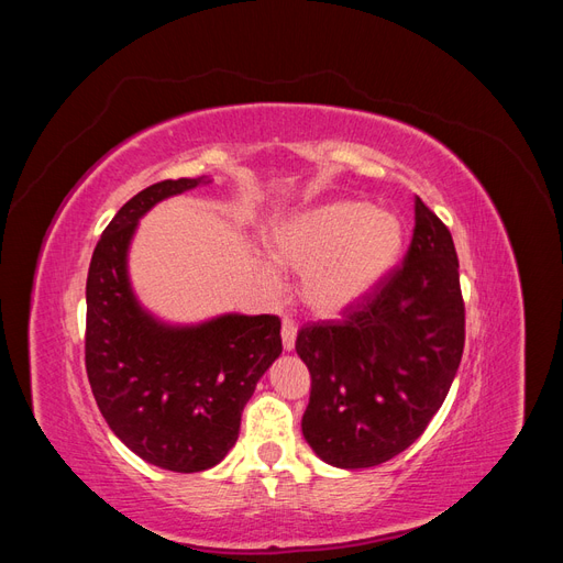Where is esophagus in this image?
I'll list each match as a JSON object with an SVG mask.
<instances>
[{"label":"esophagus","mask_w":563,"mask_h":563,"mask_svg":"<svg viewBox=\"0 0 563 563\" xmlns=\"http://www.w3.org/2000/svg\"><path fill=\"white\" fill-rule=\"evenodd\" d=\"M296 335H298L296 323L291 319H284L282 321V343H284L286 352H291L296 347Z\"/></svg>","instance_id":"34e87169"}]
</instances>
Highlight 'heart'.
<instances>
[{
  "mask_svg": "<svg viewBox=\"0 0 563 563\" xmlns=\"http://www.w3.org/2000/svg\"><path fill=\"white\" fill-rule=\"evenodd\" d=\"M406 242L401 218L364 199H327L282 218L269 230V255L302 275V300L321 317L362 302L397 267ZM272 279L269 267H261Z\"/></svg>",
  "mask_w": 563,
  "mask_h": 563,
  "instance_id": "1",
  "label": "heart"
}]
</instances>
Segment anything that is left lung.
Wrapping results in <instances>:
<instances>
[{"mask_svg": "<svg viewBox=\"0 0 563 563\" xmlns=\"http://www.w3.org/2000/svg\"><path fill=\"white\" fill-rule=\"evenodd\" d=\"M465 347V302L449 228L416 197L404 263L343 312L302 327L296 352L310 368L302 434L333 467L387 463L444 404Z\"/></svg>", "mask_w": 563, "mask_h": 563, "instance_id": "obj_1", "label": "left lung"}]
</instances>
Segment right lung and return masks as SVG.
<instances>
[{
	"mask_svg": "<svg viewBox=\"0 0 563 563\" xmlns=\"http://www.w3.org/2000/svg\"><path fill=\"white\" fill-rule=\"evenodd\" d=\"M199 183H155L117 211L91 255L84 335L87 376L110 430L145 463L185 474L228 455L255 383L282 354L275 314L166 327L131 291L126 253L139 220Z\"/></svg>",
	"mask_w": 563,
	"mask_h": 563,
	"instance_id": "add662e5",
	"label": "right lung"
}]
</instances>
